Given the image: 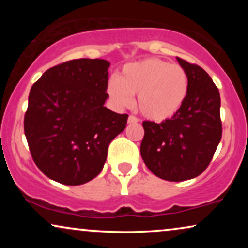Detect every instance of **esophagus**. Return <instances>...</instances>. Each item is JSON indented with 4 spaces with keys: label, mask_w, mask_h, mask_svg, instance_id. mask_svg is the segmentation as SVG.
<instances>
[{
    "label": "esophagus",
    "mask_w": 248,
    "mask_h": 248,
    "mask_svg": "<svg viewBox=\"0 0 248 248\" xmlns=\"http://www.w3.org/2000/svg\"><path fill=\"white\" fill-rule=\"evenodd\" d=\"M138 122H139L138 118H135V116L133 115L128 116V124H138Z\"/></svg>",
    "instance_id": "1"
}]
</instances>
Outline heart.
Returning a JSON list of instances; mask_svg holds the SVG:
<instances>
[{"label":"heart","instance_id":"1","mask_svg":"<svg viewBox=\"0 0 248 248\" xmlns=\"http://www.w3.org/2000/svg\"><path fill=\"white\" fill-rule=\"evenodd\" d=\"M190 90L186 70L178 64L158 58H147L129 62L122 67L118 79L107 85L110 101L119 108L132 104L144 118L152 121L169 120L182 109Z\"/></svg>","mask_w":248,"mask_h":248}]
</instances>
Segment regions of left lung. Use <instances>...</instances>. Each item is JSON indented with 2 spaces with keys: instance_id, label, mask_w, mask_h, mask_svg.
<instances>
[{
  "instance_id": "obj_1",
  "label": "left lung",
  "mask_w": 248,
  "mask_h": 248,
  "mask_svg": "<svg viewBox=\"0 0 248 248\" xmlns=\"http://www.w3.org/2000/svg\"><path fill=\"white\" fill-rule=\"evenodd\" d=\"M190 78L189 95L173 118L144 121L141 156L154 175L181 182L201 175L211 162L221 139L220 95L211 77L177 57Z\"/></svg>"
}]
</instances>
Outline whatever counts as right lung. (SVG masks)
I'll return each mask as SVG.
<instances>
[{
    "label": "right lung",
    "mask_w": 248,
    "mask_h": 248,
    "mask_svg": "<svg viewBox=\"0 0 248 248\" xmlns=\"http://www.w3.org/2000/svg\"><path fill=\"white\" fill-rule=\"evenodd\" d=\"M105 59H73L45 71L32 85L24 133L36 166L47 177L80 186L99 175L108 146L126 128L127 114L105 107Z\"/></svg>",
    "instance_id": "1"
}]
</instances>
